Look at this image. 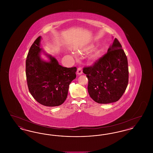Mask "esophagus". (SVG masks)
I'll return each mask as SVG.
<instances>
[{
  "label": "esophagus",
  "instance_id": "esophagus-1",
  "mask_svg": "<svg viewBox=\"0 0 153 153\" xmlns=\"http://www.w3.org/2000/svg\"><path fill=\"white\" fill-rule=\"evenodd\" d=\"M77 73L78 74H81L82 73V68H79L78 69H77Z\"/></svg>",
  "mask_w": 153,
  "mask_h": 153
}]
</instances>
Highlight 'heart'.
Here are the masks:
<instances>
[{"instance_id":"heart-1","label":"heart","mask_w":153,"mask_h":153,"mask_svg":"<svg viewBox=\"0 0 153 153\" xmlns=\"http://www.w3.org/2000/svg\"><path fill=\"white\" fill-rule=\"evenodd\" d=\"M98 56H99V54H97H97H95V55L94 56V57H93L94 58H97Z\"/></svg>"}]
</instances>
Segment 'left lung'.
Returning <instances> with one entry per match:
<instances>
[{
	"instance_id": "1",
	"label": "left lung",
	"mask_w": 153,
	"mask_h": 153,
	"mask_svg": "<svg viewBox=\"0 0 153 153\" xmlns=\"http://www.w3.org/2000/svg\"><path fill=\"white\" fill-rule=\"evenodd\" d=\"M83 72L88 79V91L90 97L99 104L118 101L128 83L127 56L117 38L107 53L91 66H85Z\"/></svg>"
}]
</instances>
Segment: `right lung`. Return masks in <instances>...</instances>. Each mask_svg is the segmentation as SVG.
<instances>
[{"mask_svg": "<svg viewBox=\"0 0 153 153\" xmlns=\"http://www.w3.org/2000/svg\"><path fill=\"white\" fill-rule=\"evenodd\" d=\"M41 36L30 48L26 60V75L31 95L41 104L48 107L61 105L67 97L71 82L76 77V67L60 65L50 55V62L40 58Z\"/></svg>", "mask_w": 153, "mask_h": 153, "instance_id": "right-lung-1", "label": "right lung"}]
</instances>
